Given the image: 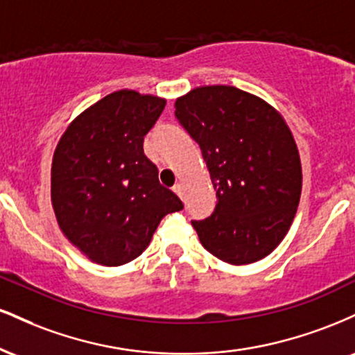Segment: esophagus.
<instances>
[{
  "label": "esophagus",
  "instance_id": "1",
  "mask_svg": "<svg viewBox=\"0 0 355 355\" xmlns=\"http://www.w3.org/2000/svg\"><path fill=\"white\" fill-rule=\"evenodd\" d=\"M173 191L178 195V197H182V195H183V183H177V185L173 187Z\"/></svg>",
  "mask_w": 355,
  "mask_h": 355
}]
</instances>
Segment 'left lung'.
Returning <instances> with one entry per match:
<instances>
[{"label":"left lung","mask_w":355,"mask_h":355,"mask_svg":"<svg viewBox=\"0 0 355 355\" xmlns=\"http://www.w3.org/2000/svg\"><path fill=\"white\" fill-rule=\"evenodd\" d=\"M175 115L200 145L217 205L191 222L202 245L230 266L263 259L282 242L299 207L302 165L284 116L229 85L190 89Z\"/></svg>","instance_id":"8db88e82"}]
</instances>
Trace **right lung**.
Returning <instances> with one entry per match:
<instances>
[{
    "mask_svg": "<svg viewBox=\"0 0 355 355\" xmlns=\"http://www.w3.org/2000/svg\"><path fill=\"white\" fill-rule=\"evenodd\" d=\"M165 98L118 89L81 112L51 162V205L61 232L105 267L135 260L166 214L183 209L144 153Z\"/></svg>",
    "mask_w": 355,
    "mask_h": 355,
    "instance_id": "1",
    "label": "right lung"
}]
</instances>
